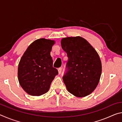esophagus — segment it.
Returning <instances> with one entry per match:
<instances>
[{
  "mask_svg": "<svg viewBox=\"0 0 122 122\" xmlns=\"http://www.w3.org/2000/svg\"><path fill=\"white\" fill-rule=\"evenodd\" d=\"M62 68H59L58 69L59 74H60L61 73V72H62Z\"/></svg>",
  "mask_w": 122,
  "mask_h": 122,
  "instance_id": "1",
  "label": "esophagus"
}]
</instances>
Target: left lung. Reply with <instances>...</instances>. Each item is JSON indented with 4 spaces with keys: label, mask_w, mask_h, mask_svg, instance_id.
Segmentation results:
<instances>
[{
    "label": "left lung",
    "mask_w": 122,
    "mask_h": 122,
    "mask_svg": "<svg viewBox=\"0 0 122 122\" xmlns=\"http://www.w3.org/2000/svg\"><path fill=\"white\" fill-rule=\"evenodd\" d=\"M61 45L68 57L67 71L62 77L66 88L77 97L89 95L97 86L102 73L97 52L79 36L62 38Z\"/></svg>",
    "instance_id": "left-lung-1"
}]
</instances>
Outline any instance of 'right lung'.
I'll list each match as a JSON object with an SVG mask.
<instances>
[{
    "mask_svg": "<svg viewBox=\"0 0 122 122\" xmlns=\"http://www.w3.org/2000/svg\"><path fill=\"white\" fill-rule=\"evenodd\" d=\"M55 41L41 38L27 48L18 65V81L22 88L32 96H40L48 92L51 84L58 74L53 67L51 56Z\"/></svg>",
    "mask_w": 122,
    "mask_h": 122,
    "instance_id": "obj_1",
    "label": "right lung"
}]
</instances>
